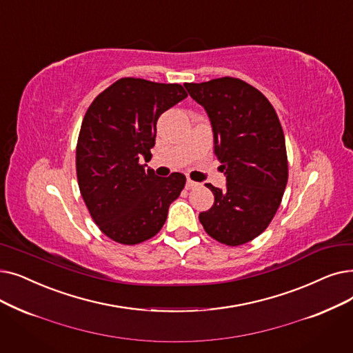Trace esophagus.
Wrapping results in <instances>:
<instances>
[{
    "instance_id": "34e87169",
    "label": "esophagus",
    "mask_w": 353,
    "mask_h": 353,
    "mask_svg": "<svg viewBox=\"0 0 353 353\" xmlns=\"http://www.w3.org/2000/svg\"><path fill=\"white\" fill-rule=\"evenodd\" d=\"M197 186H199V183H196V181L188 179V181H186V189H194V188H197Z\"/></svg>"
}]
</instances>
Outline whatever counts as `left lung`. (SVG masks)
<instances>
[{
    "label": "left lung",
    "instance_id": "1",
    "mask_svg": "<svg viewBox=\"0 0 353 353\" xmlns=\"http://www.w3.org/2000/svg\"><path fill=\"white\" fill-rule=\"evenodd\" d=\"M185 88L210 119L226 176L223 190L206 185L214 202L199 221L213 239L238 247L263 234L281 203L288 179L284 132L270 101L247 82L226 76Z\"/></svg>",
    "mask_w": 353,
    "mask_h": 353
}]
</instances>
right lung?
<instances>
[{"label": "right lung", "mask_w": 353, "mask_h": 353, "mask_svg": "<svg viewBox=\"0 0 353 353\" xmlns=\"http://www.w3.org/2000/svg\"><path fill=\"white\" fill-rule=\"evenodd\" d=\"M188 98L179 83L122 78L88 108L76 147V174L92 219L115 242L135 245L163 228L186 177H159L151 159L157 121Z\"/></svg>", "instance_id": "add662e5"}]
</instances>
